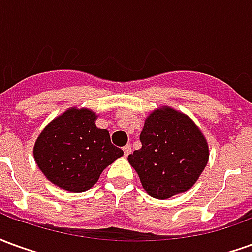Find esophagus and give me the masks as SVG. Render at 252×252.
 <instances>
[{"label": "esophagus", "instance_id": "1", "mask_svg": "<svg viewBox=\"0 0 252 252\" xmlns=\"http://www.w3.org/2000/svg\"><path fill=\"white\" fill-rule=\"evenodd\" d=\"M123 153H124V157H128L131 154V146H124L123 147Z\"/></svg>", "mask_w": 252, "mask_h": 252}]
</instances>
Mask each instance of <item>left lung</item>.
I'll use <instances>...</instances> for the list:
<instances>
[{"instance_id": "1", "label": "left lung", "mask_w": 252, "mask_h": 252, "mask_svg": "<svg viewBox=\"0 0 252 252\" xmlns=\"http://www.w3.org/2000/svg\"><path fill=\"white\" fill-rule=\"evenodd\" d=\"M142 148L128 155L143 188L164 200L186 191L205 169L209 150L189 117L170 108L148 116L140 133Z\"/></svg>"}]
</instances>
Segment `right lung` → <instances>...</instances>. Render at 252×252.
Instances as JSON below:
<instances>
[{
    "label": "right lung",
    "instance_id": "obj_1",
    "mask_svg": "<svg viewBox=\"0 0 252 252\" xmlns=\"http://www.w3.org/2000/svg\"><path fill=\"white\" fill-rule=\"evenodd\" d=\"M89 109H68L52 120L37 137L33 155L52 184L79 193L98 181L102 170L123 155L110 142L109 132L95 126Z\"/></svg>",
    "mask_w": 252,
    "mask_h": 252
}]
</instances>
